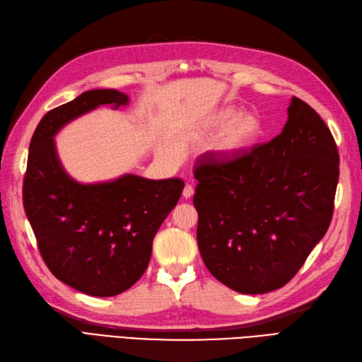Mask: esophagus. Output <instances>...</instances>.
Masks as SVG:
<instances>
[{"instance_id": "34e87169", "label": "esophagus", "mask_w": 362, "mask_h": 362, "mask_svg": "<svg viewBox=\"0 0 362 362\" xmlns=\"http://www.w3.org/2000/svg\"><path fill=\"white\" fill-rule=\"evenodd\" d=\"M182 196H183V199H191L194 196V188L191 187V185H187V187L183 188Z\"/></svg>"}]
</instances>
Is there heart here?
I'll list each match as a JSON object with an SVG mask.
<instances>
[{"label":"heart","instance_id":"b5f03b06","mask_svg":"<svg viewBox=\"0 0 362 362\" xmlns=\"http://www.w3.org/2000/svg\"><path fill=\"white\" fill-rule=\"evenodd\" d=\"M222 129L208 144L206 151L214 159L223 160L247 151L263 133L262 119L251 111L235 115L234 107H221L212 111L199 125L191 129L192 139H203Z\"/></svg>","mask_w":362,"mask_h":362}]
</instances>
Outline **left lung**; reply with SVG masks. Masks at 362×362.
I'll return each instance as SVG.
<instances>
[{"mask_svg": "<svg viewBox=\"0 0 362 362\" xmlns=\"http://www.w3.org/2000/svg\"><path fill=\"white\" fill-rule=\"evenodd\" d=\"M194 175L203 263L235 292L266 293L291 281L327 233L339 156L317 111L292 98L271 142L202 160Z\"/></svg>", "mask_w": 362, "mask_h": 362, "instance_id": "1", "label": "left lung"}]
</instances>
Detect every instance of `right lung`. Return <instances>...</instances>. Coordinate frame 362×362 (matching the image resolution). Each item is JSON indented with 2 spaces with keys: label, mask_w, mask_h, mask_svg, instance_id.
Returning a JSON list of instances; mask_svg holds the SVG:
<instances>
[{
  "label": "right lung",
  "mask_w": 362,
  "mask_h": 362,
  "mask_svg": "<svg viewBox=\"0 0 362 362\" xmlns=\"http://www.w3.org/2000/svg\"><path fill=\"white\" fill-rule=\"evenodd\" d=\"M127 104L122 91L88 90L49 111L29 146L23 200L40 252L59 281L91 296L122 293L142 276L153 238L185 187L180 179L136 174L81 183L64 170L59 129L100 105Z\"/></svg>",
  "instance_id": "right-lung-1"
}]
</instances>
